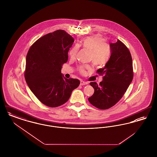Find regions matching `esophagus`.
Returning a JSON list of instances; mask_svg holds the SVG:
<instances>
[{
	"instance_id": "obj_1",
	"label": "esophagus",
	"mask_w": 157,
	"mask_h": 157,
	"mask_svg": "<svg viewBox=\"0 0 157 157\" xmlns=\"http://www.w3.org/2000/svg\"><path fill=\"white\" fill-rule=\"evenodd\" d=\"M86 84H88V83L86 82H84V81H81V82H80V85H86Z\"/></svg>"
}]
</instances>
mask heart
Instances as JSON below:
<instances>
[{"mask_svg": "<svg viewBox=\"0 0 157 157\" xmlns=\"http://www.w3.org/2000/svg\"><path fill=\"white\" fill-rule=\"evenodd\" d=\"M79 46L90 51V58L94 64L97 66L105 65L110 56V48L106 44L105 39L99 35L84 38L79 45L74 46L69 51L71 57L74 58L76 55L79 51ZM89 65L80 66L78 71L82 74L85 73L86 69H90Z\"/></svg>", "mask_w": 157, "mask_h": 157, "instance_id": "1", "label": "heart"}]
</instances>
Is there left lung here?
I'll list each match as a JSON object with an SVG mask.
<instances>
[{
    "instance_id": "8db88e82",
    "label": "left lung",
    "mask_w": 157,
    "mask_h": 157,
    "mask_svg": "<svg viewBox=\"0 0 157 157\" xmlns=\"http://www.w3.org/2000/svg\"><path fill=\"white\" fill-rule=\"evenodd\" d=\"M111 56L104 67L97 70L104 75L103 81L98 85L90 83L94 88L88 98L90 103L100 109H107L116 104L127 91L133 79L132 60L127 46L118 39L110 44Z\"/></svg>"
}]
</instances>
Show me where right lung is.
<instances>
[{"label": "right lung", "mask_w": 157, "mask_h": 157, "mask_svg": "<svg viewBox=\"0 0 157 157\" xmlns=\"http://www.w3.org/2000/svg\"><path fill=\"white\" fill-rule=\"evenodd\" d=\"M74 39L58 30L39 38L26 55L25 78L30 90L44 104L57 107L67 102L80 81L61 74Z\"/></svg>", "instance_id": "1"}]
</instances>
